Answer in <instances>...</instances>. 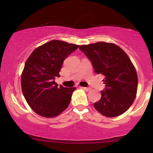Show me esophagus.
<instances>
[{
  "instance_id": "obj_1",
  "label": "esophagus",
  "mask_w": 153,
  "mask_h": 153,
  "mask_svg": "<svg viewBox=\"0 0 153 153\" xmlns=\"http://www.w3.org/2000/svg\"><path fill=\"white\" fill-rule=\"evenodd\" d=\"M81 88H82L83 90H85V91H89L90 90H91V88H87V87H81Z\"/></svg>"
}]
</instances>
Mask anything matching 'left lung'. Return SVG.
I'll return each instance as SVG.
<instances>
[{"label": "left lung", "mask_w": 153, "mask_h": 153, "mask_svg": "<svg viewBox=\"0 0 153 153\" xmlns=\"http://www.w3.org/2000/svg\"><path fill=\"white\" fill-rule=\"evenodd\" d=\"M79 49L87 56L97 74L104 76L105 88L94 107L106 117L125 113L137 95V71L126 53L118 46L100 42L81 45Z\"/></svg>", "instance_id": "8db88e82"}]
</instances>
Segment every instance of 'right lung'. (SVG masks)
Returning <instances> with one entry per match:
<instances>
[{"instance_id":"obj_1","label":"right lung","mask_w":153,"mask_h":153,"mask_svg":"<svg viewBox=\"0 0 153 153\" xmlns=\"http://www.w3.org/2000/svg\"><path fill=\"white\" fill-rule=\"evenodd\" d=\"M79 46L51 40L30 54L22 74V89L27 103L35 113L46 118L61 114L70 103L76 88H65L55 82L62 62Z\"/></svg>"}]
</instances>
